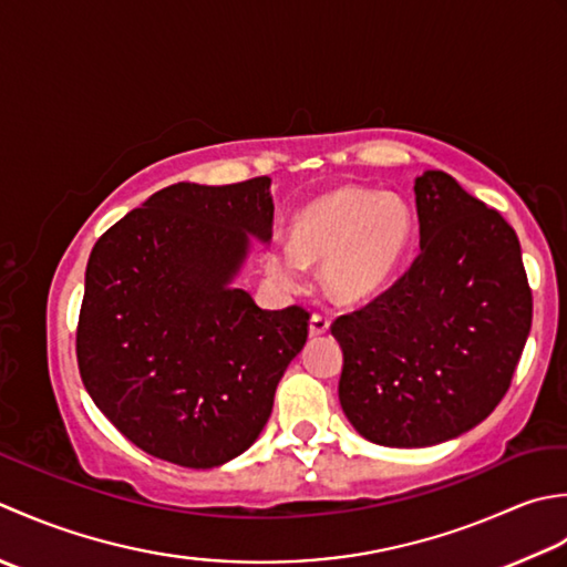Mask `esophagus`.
Instances as JSON below:
<instances>
[{
    "label": "esophagus",
    "mask_w": 567,
    "mask_h": 567,
    "mask_svg": "<svg viewBox=\"0 0 567 567\" xmlns=\"http://www.w3.org/2000/svg\"><path fill=\"white\" fill-rule=\"evenodd\" d=\"M310 334L318 338V334H326L330 330V318L326 313H313L310 316Z\"/></svg>",
    "instance_id": "obj_1"
}]
</instances>
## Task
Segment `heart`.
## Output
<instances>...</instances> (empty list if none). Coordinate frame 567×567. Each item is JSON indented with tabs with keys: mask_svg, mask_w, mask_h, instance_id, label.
I'll return each mask as SVG.
<instances>
[{
	"mask_svg": "<svg viewBox=\"0 0 567 567\" xmlns=\"http://www.w3.org/2000/svg\"><path fill=\"white\" fill-rule=\"evenodd\" d=\"M411 207L391 193L338 188L308 203L293 219L291 241L269 251V269L286 284L322 261V281L340 300L381 291L413 241Z\"/></svg>",
	"mask_w": 567,
	"mask_h": 567,
	"instance_id": "obj_1",
	"label": "heart"
}]
</instances>
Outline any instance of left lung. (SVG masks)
Instances as JSON below:
<instances>
[{
  "instance_id": "left-lung-1",
  "label": "left lung",
  "mask_w": 567,
  "mask_h": 567,
  "mask_svg": "<svg viewBox=\"0 0 567 567\" xmlns=\"http://www.w3.org/2000/svg\"><path fill=\"white\" fill-rule=\"evenodd\" d=\"M421 251L401 279L332 322L340 403L389 447L475 429L512 386L534 316L514 227L443 171L415 178Z\"/></svg>"
}]
</instances>
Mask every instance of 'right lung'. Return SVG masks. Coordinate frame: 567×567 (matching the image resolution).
Masks as SVG:
<instances>
[{
	"label": "right lung",
	"instance_id": "1",
	"mask_svg": "<svg viewBox=\"0 0 567 567\" xmlns=\"http://www.w3.org/2000/svg\"><path fill=\"white\" fill-rule=\"evenodd\" d=\"M271 178L176 183L90 251L75 352L95 406L144 453L207 470L245 453L303 350L310 313L229 286L271 239Z\"/></svg>",
	"mask_w": 567,
	"mask_h": 567
}]
</instances>
